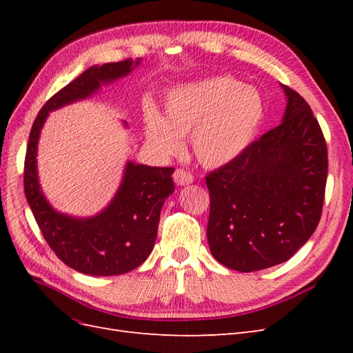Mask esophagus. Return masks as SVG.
Listing matches in <instances>:
<instances>
[{"label":"esophagus","mask_w":353,"mask_h":353,"mask_svg":"<svg viewBox=\"0 0 353 353\" xmlns=\"http://www.w3.org/2000/svg\"><path fill=\"white\" fill-rule=\"evenodd\" d=\"M174 179H175V183L178 185H188V184L193 183L194 178H193V175L188 172V170L179 168L174 172Z\"/></svg>","instance_id":"obj_1"}]
</instances>
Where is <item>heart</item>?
<instances>
[{
  "label": "heart",
  "instance_id": "obj_1",
  "mask_svg": "<svg viewBox=\"0 0 353 353\" xmlns=\"http://www.w3.org/2000/svg\"><path fill=\"white\" fill-rule=\"evenodd\" d=\"M261 92L231 77H216L181 87L168 95L165 117L145 113V135L162 154L179 152V138L190 135L191 148L206 168L234 162L254 140L263 122Z\"/></svg>",
  "mask_w": 353,
  "mask_h": 353
}]
</instances>
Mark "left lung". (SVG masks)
Here are the masks:
<instances>
[{"mask_svg":"<svg viewBox=\"0 0 353 353\" xmlns=\"http://www.w3.org/2000/svg\"><path fill=\"white\" fill-rule=\"evenodd\" d=\"M284 91L283 122L234 162L206 175L210 252L219 263L240 272L288 261L321 219L325 138L302 95L288 87Z\"/></svg>","mask_w":353,"mask_h":353,"instance_id":"left-lung-1","label":"left lung"}]
</instances>
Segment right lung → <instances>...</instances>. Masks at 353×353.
<instances>
[{"label":"right lung","mask_w":353,"mask_h":353,"mask_svg":"<svg viewBox=\"0 0 353 353\" xmlns=\"http://www.w3.org/2000/svg\"><path fill=\"white\" fill-rule=\"evenodd\" d=\"M140 60L126 59L92 66L57 91L42 105L29 134L25 157V196L38 227L57 258L82 274L105 276L126 274L152 253L168 196L174 193V168H152L130 162L110 205L97 216L77 219L52 209L38 183L37 144L48 112L85 99L100 83L126 77Z\"/></svg>","instance_id":"add662e5"}]
</instances>
